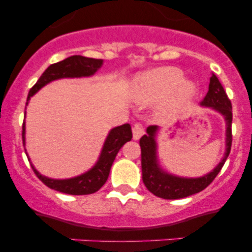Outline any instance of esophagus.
I'll return each instance as SVG.
<instances>
[{
	"label": "esophagus",
	"mask_w": 252,
	"mask_h": 252,
	"mask_svg": "<svg viewBox=\"0 0 252 252\" xmlns=\"http://www.w3.org/2000/svg\"><path fill=\"white\" fill-rule=\"evenodd\" d=\"M143 134H144V128H143V126L140 123H135L133 126V138L135 140L140 139V137H142Z\"/></svg>",
	"instance_id": "1"
}]
</instances>
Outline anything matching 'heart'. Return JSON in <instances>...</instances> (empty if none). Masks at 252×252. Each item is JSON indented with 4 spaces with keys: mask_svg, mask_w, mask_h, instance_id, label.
Instances as JSON below:
<instances>
[{
    "mask_svg": "<svg viewBox=\"0 0 252 252\" xmlns=\"http://www.w3.org/2000/svg\"><path fill=\"white\" fill-rule=\"evenodd\" d=\"M135 94L143 102H155L168 97L164 113L174 117L196 95V87L191 82H184V73L178 68L163 67L143 74L137 83Z\"/></svg>",
    "mask_w": 252,
    "mask_h": 252,
    "instance_id": "b5f03b06",
    "label": "heart"
}]
</instances>
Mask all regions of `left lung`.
I'll use <instances>...</instances> for the list:
<instances>
[{
	"label": "left lung",
	"mask_w": 252,
	"mask_h": 252,
	"mask_svg": "<svg viewBox=\"0 0 252 252\" xmlns=\"http://www.w3.org/2000/svg\"><path fill=\"white\" fill-rule=\"evenodd\" d=\"M201 104L206 107H211L224 115L226 121V153L224 159L219 164L210 174L196 178V179H184L178 176L168 175L163 173L157 165V155H155V140L154 135L157 131V126H148L147 134L140 138V149H142V173L143 182L150 192L155 196L163 197V199H182V197L190 196L192 194L201 191L208 188L214 182L218 174L220 173L224 166L227 157L231 150L232 143V105L231 100L227 97L224 87L221 86L220 81L215 74H213L209 84V91Z\"/></svg>",
	"instance_id": "obj_1"
}]
</instances>
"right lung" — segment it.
Segmentation results:
<instances>
[{
    "label": "right lung",
    "mask_w": 252,
    "mask_h": 252,
    "mask_svg": "<svg viewBox=\"0 0 252 252\" xmlns=\"http://www.w3.org/2000/svg\"><path fill=\"white\" fill-rule=\"evenodd\" d=\"M102 60L83 57V56H72V57L65 58L61 62L53 63L44 70L43 74L37 81V83L31 88L30 93H28L27 102L44 84L55 81V79L65 78V77L92 76L102 65ZM131 138H133V134H131V128L129 124H123V126L112 129L107 140H105L100 158L98 163L95 164V166L92 170H89L88 173L77 176V178H73V179H48L46 176H42L33 168V165H32V169H33L34 174L38 176V179L51 189L70 195L93 194L105 184L108 176H109L112 164L117 154H118L119 149L123 147L124 143L129 142ZM22 140L25 143V123L22 126Z\"/></svg>",
    "instance_id": "add662e5"
}]
</instances>
